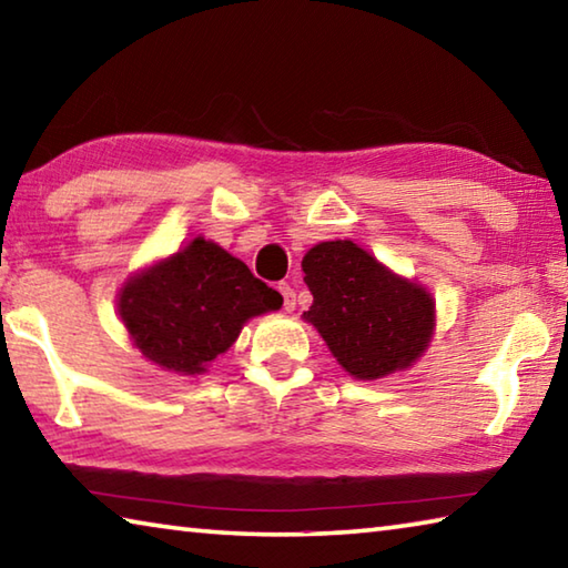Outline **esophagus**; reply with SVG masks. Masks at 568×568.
<instances>
[{
    "instance_id": "1",
    "label": "esophagus",
    "mask_w": 568,
    "mask_h": 568,
    "mask_svg": "<svg viewBox=\"0 0 568 568\" xmlns=\"http://www.w3.org/2000/svg\"><path fill=\"white\" fill-rule=\"evenodd\" d=\"M277 291H281V295H283V305H285V311L291 313V311H295V291L287 283H283L281 287H277Z\"/></svg>"
}]
</instances>
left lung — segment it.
<instances>
[{"instance_id": "obj_1", "label": "left lung", "mask_w": 568, "mask_h": 568, "mask_svg": "<svg viewBox=\"0 0 568 568\" xmlns=\"http://www.w3.org/2000/svg\"><path fill=\"white\" fill-rule=\"evenodd\" d=\"M311 323L355 381L408 371L436 331V297L376 261L353 240H325L303 257Z\"/></svg>"}]
</instances>
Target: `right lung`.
<instances>
[{"instance_id":"add662e5","label":"right lung","mask_w":568,"mask_h":568,"mask_svg":"<svg viewBox=\"0 0 568 568\" xmlns=\"http://www.w3.org/2000/svg\"><path fill=\"white\" fill-rule=\"evenodd\" d=\"M283 295L203 235L132 273L118 313L132 345L158 368L203 376L247 321L281 311Z\"/></svg>"}]
</instances>
